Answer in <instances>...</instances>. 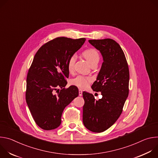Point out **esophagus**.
Returning <instances> with one entry per match:
<instances>
[{
	"mask_svg": "<svg viewBox=\"0 0 158 158\" xmlns=\"http://www.w3.org/2000/svg\"><path fill=\"white\" fill-rule=\"evenodd\" d=\"M79 96H82V91L81 89L79 90Z\"/></svg>",
	"mask_w": 158,
	"mask_h": 158,
	"instance_id": "esophagus-1",
	"label": "esophagus"
}]
</instances>
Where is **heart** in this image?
I'll return each instance as SVG.
<instances>
[{
  "label": "heart",
  "mask_w": 158,
  "mask_h": 158,
  "mask_svg": "<svg viewBox=\"0 0 158 158\" xmlns=\"http://www.w3.org/2000/svg\"><path fill=\"white\" fill-rule=\"evenodd\" d=\"M84 58L91 64V65L94 63H98L99 60V54L95 49H88L84 51L82 53ZM76 55H72L67 62V69L69 71H73L74 65L76 62ZM91 81V79L82 76H78L77 77L73 79L71 83L73 85H75L81 88H85L88 86L89 82Z\"/></svg>",
  "instance_id": "obj_1"
}]
</instances>
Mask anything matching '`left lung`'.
I'll return each mask as SVG.
<instances>
[{
  "mask_svg": "<svg viewBox=\"0 0 158 158\" xmlns=\"http://www.w3.org/2000/svg\"><path fill=\"white\" fill-rule=\"evenodd\" d=\"M102 55L103 62L91 88L102 98L95 100L91 94L83 92L85 103L82 121L85 127L101 132L113 125L122 113L129 94V71L119 44L111 39L89 40Z\"/></svg>",
  "mask_w": 158,
  "mask_h": 158,
  "instance_id": "8db88e82",
  "label": "left lung"
}]
</instances>
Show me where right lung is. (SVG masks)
Returning <instances> with one entry per match:
<instances>
[{"label": "right lung", "mask_w": 158, "mask_h": 158, "mask_svg": "<svg viewBox=\"0 0 158 158\" xmlns=\"http://www.w3.org/2000/svg\"><path fill=\"white\" fill-rule=\"evenodd\" d=\"M85 41V38L57 37L43 45L34 57L27 77L26 99L34 120L42 129L58 127L64 108L79 96L76 86L64 87L69 74L67 62ZM59 87L62 89L57 92Z\"/></svg>", "instance_id": "1"}]
</instances>
